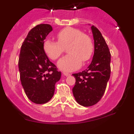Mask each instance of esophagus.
<instances>
[{"label": "esophagus", "mask_w": 134, "mask_h": 134, "mask_svg": "<svg viewBox=\"0 0 134 134\" xmlns=\"http://www.w3.org/2000/svg\"><path fill=\"white\" fill-rule=\"evenodd\" d=\"M63 74L65 76H70V74H69V73H66V72H64Z\"/></svg>", "instance_id": "esophagus-1"}]
</instances>
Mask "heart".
Masks as SVG:
<instances>
[{
  "instance_id": "obj_1",
  "label": "heart",
  "mask_w": 134,
  "mask_h": 134,
  "mask_svg": "<svg viewBox=\"0 0 134 134\" xmlns=\"http://www.w3.org/2000/svg\"><path fill=\"white\" fill-rule=\"evenodd\" d=\"M58 42L45 40L43 48L45 53L51 60L58 59L63 54L64 48H67L68 54L60 59L58 66L61 70L72 72L79 69L84 63L88 62L93 55L94 45L92 39L79 29L66 27L57 34Z\"/></svg>"
}]
</instances>
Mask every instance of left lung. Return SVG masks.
Wrapping results in <instances>:
<instances>
[{"mask_svg": "<svg viewBox=\"0 0 134 134\" xmlns=\"http://www.w3.org/2000/svg\"><path fill=\"white\" fill-rule=\"evenodd\" d=\"M94 44L93 60L88 68L73 74L76 79L72 88L76 102L84 107L93 106L102 98L111 74V53L100 31L91 26Z\"/></svg>", "mask_w": 134, "mask_h": 134, "instance_id": "left-lung-1", "label": "left lung"}]
</instances>
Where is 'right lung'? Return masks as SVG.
I'll list each match as a JSON object with an SVG mask.
<instances>
[{
	"mask_svg": "<svg viewBox=\"0 0 134 134\" xmlns=\"http://www.w3.org/2000/svg\"><path fill=\"white\" fill-rule=\"evenodd\" d=\"M52 31L49 24L37 25L29 32L21 46L19 70L21 85L28 99L44 104L54 96L61 72L49 61L43 48L44 40Z\"/></svg>",
	"mask_w": 134,
	"mask_h": 134,
	"instance_id": "obj_1",
	"label": "right lung"
}]
</instances>
